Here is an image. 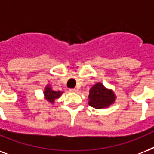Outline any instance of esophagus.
Listing matches in <instances>:
<instances>
[{"mask_svg":"<svg viewBox=\"0 0 154 154\" xmlns=\"http://www.w3.org/2000/svg\"><path fill=\"white\" fill-rule=\"evenodd\" d=\"M70 91H71V92H77L78 89L77 88H71V89H70Z\"/></svg>","mask_w":154,"mask_h":154,"instance_id":"esophagus-1","label":"esophagus"}]
</instances>
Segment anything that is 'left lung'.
I'll return each mask as SVG.
<instances>
[{"label":"left lung","instance_id":"1","mask_svg":"<svg viewBox=\"0 0 154 154\" xmlns=\"http://www.w3.org/2000/svg\"><path fill=\"white\" fill-rule=\"evenodd\" d=\"M116 96L112 89L105 88L100 82L94 84L89 91L88 104L92 108L103 109L115 103Z\"/></svg>","mask_w":154,"mask_h":154}]
</instances>
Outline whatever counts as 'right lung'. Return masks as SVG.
<instances>
[{
    "label": "right lung",
    "instance_id": "right-lung-1",
    "mask_svg": "<svg viewBox=\"0 0 154 154\" xmlns=\"http://www.w3.org/2000/svg\"><path fill=\"white\" fill-rule=\"evenodd\" d=\"M63 93V91H54L53 88H51V86L50 84H47V85L45 87L43 91V96L44 99L46 100V101H48L49 103H54V100L56 99H58L61 96V95Z\"/></svg>",
    "mask_w": 154,
    "mask_h": 154
}]
</instances>
